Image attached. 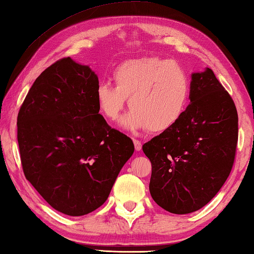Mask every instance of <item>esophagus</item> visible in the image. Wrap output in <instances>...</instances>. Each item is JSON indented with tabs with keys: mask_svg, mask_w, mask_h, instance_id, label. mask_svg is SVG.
<instances>
[{
	"mask_svg": "<svg viewBox=\"0 0 254 254\" xmlns=\"http://www.w3.org/2000/svg\"><path fill=\"white\" fill-rule=\"evenodd\" d=\"M133 143H134V148L136 151H140L141 149H142V143H141V141L136 140V139H133Z\"/></svg>",
	"mask_w": 254,
	"mask_h": 254,
	"instance_id": "34e87169",
	"label": "esophagus"
}]
</instances>
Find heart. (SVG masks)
<instances>
[{
    "label": "heart",
    "instance_id": "obj_1",
    "mask_svg": "<svg viewBox=\"0 0 254 254\" xmlns=\"http://www.w3.org/2000/svg\"><path fill=\"white\" fill-rule=\"evenodd\" d=\"M113 78L117 86L101 83L95 93L98 111L109 121L119 119L127 97L131 112L122 120V127L128 130L165 132L186 112L190 80L177 63L158 57L127 60L115 68Z\"/></svg>",
    "mask_w": 254,
    "mask_h": 254
}]
</instances>
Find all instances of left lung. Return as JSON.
I'll use <instances>...</instances> for the list:
<instances>
[{
	"mask_svg": "<svg viewBox=\"0 0 254 254\" xmlns=\"http://www.w3.org/2000/svg\"><path fill=\"white\" fill-rule=\"evenodd\" d=\"M189 98L179 122L142 147L152 167L150 194L174 214L198 210L217 194L238 145L235 104L212 69L191 75Z\"/></svg>",
	"mask_w": 254,
	"mask_h": 254,
	"instance_id": "1",
	"label": "left lung"
}]
</instances>
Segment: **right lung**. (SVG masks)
I'll use <instances>...</instances> for the list:
<instances>
[{
	"label": "right lung",
	"mask_w": 254,
	"mask_h": 254,
	"mask_svg": "<svg viewBox=\"0 0 254 254\" xmlns=\"http://www.w3.org/2000/svg\"><path fill=\"white\" fill-rule=\"evenodd\" d=\"M98 78L69 57L41 72L18 114L25 178L51 207L81 216L105 203L134 151L130 137L98 113Z\"/></svg>",
	"instance_id": "obj_1"
}]
</instances>
